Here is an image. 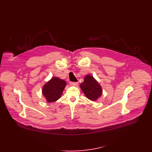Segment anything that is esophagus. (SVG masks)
<instances>
[{"label":"esophagus","mask_w":152,"mask_h":152,"mask_svg":"<svg viewBox=\"0 0 152 152\" xmlns=\"http://www.w3.org/2000/svg\"><path fill=\"white\" fill-rule=\"evenodd\" d=\"M69 84L70 86H77L78 85V83L76 82H70Z\"/></svg>","instance_id":"esophagus-1"}]
</instances>
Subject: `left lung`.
Wrapping results in <instances>:
<instances>
[{
  "label": "left lung",
  "instance_id": "8db88e82",
  "mask_svg": "<svg viewBox=\"0 0 152 152\" xmlns=\"http://www.w3.org/2000/svg\"><path fill=\"white\" fill-rule=\"evenodd\" d=\"M80 88L87 98L95 101L102 94V89L98 81L91 75H87L84 82L80 84Z\"/></svg>",
  "mask_w": 152,
  "mask_h": 152
}]
</instances>
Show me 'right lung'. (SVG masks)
I'll use <instances>...</instances> for the list:
<instances>
[{
  "instance_id": "obj_1",
  "label": "right lung",
  "mask_w": 152,
  "mask_h": 152,
  "mask_svg": "<svg viewBox=\"0 0 152 152\" xmlns=\"http://www.w3.org/2000/svg\"><path fill=\"white\" fill-rule=\"evenodd\" d=\"M66 83L58 77H53L43 87L42 94L47 102H54L61 98Z\"/></svg>"
}]
</instances>
